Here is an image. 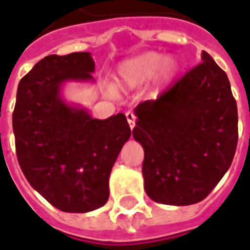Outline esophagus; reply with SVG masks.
Segmentation results:
<instances>
[{
  "instance_id": "obj_1",
  "label": "esophagus",
  "mask_w": 250,
  "mask_h": 250,
  "mask_svg": "<svg viewBox=\"0 0 250 250\" xmlns=\"http://www.w3.org/2000/svg\"><path fill=\"white\" fill-rule=\"evenodd\" d=\"M125 118H127V122H128L129 127L133 128V127L136 125V115H135L132 111H128V113H125Z\"/></svg>"
}]
</instances>
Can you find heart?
<instances>
[{
    "mask_svg": "<svg viewBox=\"0 0 250 250\" xmlns=\"http://www.w3.org/2000/svg\"><path fill=\"white\" fill-rule=\"evenodd\" d=\"M178 71L179 62L174 57H166L160 52H145L119 63L117 84L123 90H133L154 79L158 88H164Z\"/></svg>",
    "mask_w": 250,
    "mask_h": 250,
    "instance_id": "obj_1",
    "label": "heart"
}]
</instances>
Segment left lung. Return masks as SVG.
Listing matches in <instances>:
<instances>
[{"label":"left lung","instance_id":"8db88e82","mask_svg":"<svg viewBox=\"0 0 250 250\" xmlns=\"http://www.w3.org/2000/svg\"><path fill=\"white\" fill-rule=\"evenodd\" d=\"M201 58L157 100L135 109L145 192L165 205L202 201L236 152L237 106L229 78L210 54L202 52Z\"/></svg>","mask_w":250,"mask_h":250}]
</instances>
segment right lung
<instances>
[{
    "instance_id": "add662e5",
    "label": "right lung",
    "mask_w": 250,
    "mask_h": 250,
    "mask_svg": "<svg viewBox=\"0 0 250 250\" xmlns=\"http://www.w3.org/2000/svg\"><path fill=\"white\" fill-rule=\"evenodd\" d=\"M88 52L52 54L18 85L13 129L25 179L54 208L88 213L106 204L109 176L131 137L125 114L94 119L62 96L67 82H94Z\"/></svg>"
}]
</instances>
